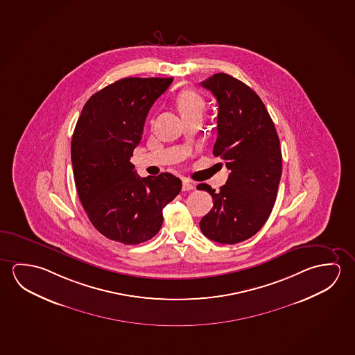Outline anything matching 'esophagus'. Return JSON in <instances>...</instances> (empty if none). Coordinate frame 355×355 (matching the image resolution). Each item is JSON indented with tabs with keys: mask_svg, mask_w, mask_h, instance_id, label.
<instances>
[{
	"mask_svg": "<svg viewBox=\"0 0 355 355\" xmlns=\"http://www.w3.org/2000/svg\"><path fill=\"white\" fill-rule=\"evenodd\" d=\"M193 189H195V185L192 182L187 180L182 181V191H191Z\"/></svg>",
	"mask_w": 355,
	"mask_h": 355,
	"instance_id": "34e87169",
	"label": "esophagus"
}]
</instances>
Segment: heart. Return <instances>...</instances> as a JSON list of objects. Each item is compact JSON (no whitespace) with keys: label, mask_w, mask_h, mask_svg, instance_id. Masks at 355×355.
<instances>
[{"label":"heart","mask_w":355,"mask_h":355,"mask_svg":"<svg viewBox=\"0 0 355 355\" xmlns=\"http://www.w3.org/2000/svg\"><path fill=\"white\" fill-rule=\"evenodd\" d=\"M176 106L182 119L191 116H202L205 110V100L202 96L193 90H182L176 96Z\"/></svg>","instance_id":"1"}]
</instances>
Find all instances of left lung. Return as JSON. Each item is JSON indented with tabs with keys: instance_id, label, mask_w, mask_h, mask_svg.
<instances>
[{
	"instance_id": "obj_1",
	"label": "left lung",
	"mask_w": 355,
	"mask_h": 355,
	"mask_svg": "<svg viewBox=\"0 0 355 355\" xmlns=\"http://www.w3.org/2000/svg\"><path fill=\"white\" fill-rule=\"evenodd\" d=\"M201 85L218 102L214 155L231 173L218 192L197 185L214 198L200 228L214 242L236 244L253 236L270 216L282 178L280 141L264 103L244 83L218 73Z\"/></svg>"
}]
</instances>
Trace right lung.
<instances>
[{
	"label": "right lung",
	"mask_w": 355,
	"mask_h": 355,
	"mask_svg": "<svg viewBox=\"0 0 355 355\" xmlns=\"http://www.w3.org/2000/svg\"><path fill=\"white\" fill-rule=\"evenodd\" d=\"M173 78H125L91 96L71 139L79 198L96 230L135 245L152 239L163 209L179 195L181 180L169 173L139 178L130 159L139 144L146 114Z\"/></svg>",
	"instance_id": "add662e5"
}]
</instances>
